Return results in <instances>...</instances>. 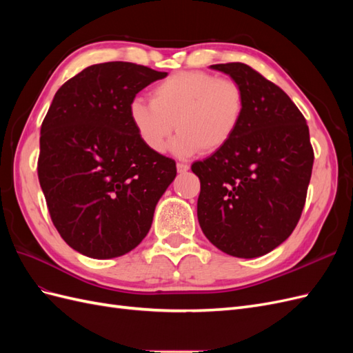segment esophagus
Returning <instances> with one entry per match:
<instances>
[{"label": "esophagus", "mask_w": 353, "mask_h": 353, "mask_svg": "<svg viewBox=\"0 0 353 353\" xmlns=\"http://www.w3.org/2000/svg\"><path fill=\"white\" fill-rule=\"evenodd\" d=\"M176 169H178L179 174H185L187 170L190 169V166L187 163H176Z\"/></svg>", "instance_id": "esophagus-1"}]
</instances>
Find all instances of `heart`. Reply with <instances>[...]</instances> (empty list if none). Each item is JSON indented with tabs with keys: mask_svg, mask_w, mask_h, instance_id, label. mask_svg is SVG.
Returning <instances> with one entry per match:
<instances>
[{
	"mask_svg": "<svg viewBox=\"0 0 353 353\" xmlns=\"http://www.w3.org/2000/svg\"><path fill=\"white\" fill-rule=\"evenodd\" d=\"M245 109L240 85L199 70L169 74L152 90V101L134 99L128 116L141 143L154 153L163 152L172 131H179L169 152L190 157L218 152L237 134Z\"/></svg>",
	"mask_w": 353,
	"mask_h": 353,
	"instance_id": "1",
	"label": "heart"
}]
</instances>
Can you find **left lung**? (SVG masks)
<instances>
[{
  "mask_svg": "<svg viewBox=\"0 0 353 353\" xmlns=\"http://www.w3.org/2000/svg\"><path fill=\"white\" fill-rule=\"evenodd\" d=\"M210 69L240 85L245 109L232 140L191 165L200 179L199 223L223 253L258 258L290 237L302 215L314 165L309 128L290 97L250 66Z\"/></svg>",
  "mask_w": 353,
  "mask_h": 353,
  "instance_id": "left-lung-1",
  "label": "left lung"
}]
</instances>
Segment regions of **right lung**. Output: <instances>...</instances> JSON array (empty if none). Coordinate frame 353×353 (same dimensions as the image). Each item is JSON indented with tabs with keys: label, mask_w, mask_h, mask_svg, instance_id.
Wrapping results in <instances>:
<instances>
[{
	"label": "right lung",
	"mask_w": 353,
	"mask_h": 353,
	"mask_svg": "<svg viewBox=\"0 0 353 353\" xmlns=\"http://www.w3.org/2000/svg\"><path fill=\"white\" fill-rule=\"evenodd\" d=\"M166 77L128 61L92 65L61 85L41 125L38 178L52 223L88 258L135 249L176 176L174 160L148 150L128 116L135 95Z\"/></svg>",
	"instance_id": "1"
}]
</instances>
